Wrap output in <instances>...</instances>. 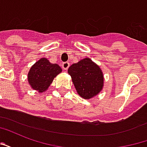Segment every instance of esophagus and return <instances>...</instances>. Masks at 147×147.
Returning <instances> with one entry per match:
<instances>
[{"label":"esophagus","mask_w":147,"mask_h":147,"mask_svg":"<svg viewBox=\"0 0 147 147\" xmlns=\"http://www.w3.org/2000/svg\"><path fill=\"white\" fill-rule=\"evenodd\" d=\"M69 63L68 62H64L63 64H62V68L64 69V70H67V68L69 67Z\"/></svg>","instance_id":"esophagus-1"}]
</instances>
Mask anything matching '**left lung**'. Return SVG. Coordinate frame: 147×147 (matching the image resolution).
Returning a JSON list of instances; mask_svg holds the SVG:
<instances>
[{
	"instance_id": "1",
	"label": "left lung",
	"mask_w": 147,
	"mask_h": 147,
	"mask_svg": "<svg viewBox=\"0 0 147 147\" xmlns=\"http://www.w3.org/2000/svg\"><path fill=\"white\" fill-rule=\"evenodd\" d=\"M67 72L71 77L78 94L84 99L92 98L103 88L104 77L102 69L90 58L71 64Z\"/></svg>"
}]
</instances>
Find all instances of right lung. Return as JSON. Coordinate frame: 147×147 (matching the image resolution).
I'll return each mask as SVG.
<instances>
[{
  "mask_svg": "<svg viewBox=\"0 0 147 147\" xmlns=\"http://www.w3.org/2000/svg\"><path fill=\"white\" fill-rule=\"evenodd\" d=\"M62 71L57 64H52L46 58H41L30 67L27 80L32 89L45 92L58 74Z\"/></svg>",
  "mask_w": 147,
  "mask_h": 147,
  "instance_id": "add662e5",
  "label": "right lung"
}]
</instances>
